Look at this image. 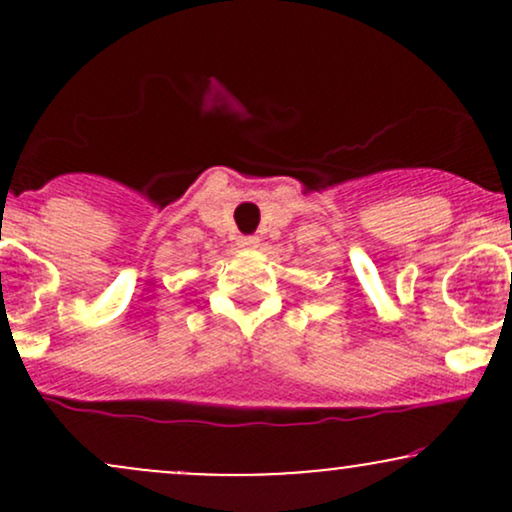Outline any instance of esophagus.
<instances>
[{"label": "esophagus", "instance_id": "1", "mask_svg": "<svg viewBox=\"0 0 512 512\" xmlns=\"http://www.w3.org/2000/svg\"><path fill=\"white\" fill-rule=\"evenodd\" d=\"M257 243H260V238H255V236H240L238 238V245L243 250H252V248H257Z\"/></svg>", "mask_w": 512, "mask_h": 512}]
</instances>
